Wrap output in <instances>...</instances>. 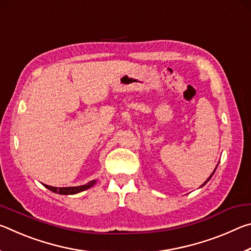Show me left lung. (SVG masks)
<instances>
[{
	"label": "left lung",
	"instance_id": "obj_1",
	"mask_svg": "<svg viewBox=\"0 0 251 251\" xmlns=\"http://www.w3.org/2000/svg\"><path fill=\"white\" fill-rule=\"evenodd\" d=\"M216 168H217V167H216ZM215 171H216V169H215ZM215 171H214V173H215ZM214 173H212V174H211V175H210V177H209V178H208V179H207V180H206L205 182H203V184H202V186H203V185H205V184H206V182H207L208 180H209V179H210V178H211V176H212V175H214Z\"/></svg>",
	"mask_w": 251,
	"mask_h": 251
}]
</instances>
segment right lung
<instances>
[{
  "label": "right lung",
  "mask_w": 251,
  "mask_h": 251,
  "mask_svg": "<svg viewBox=\"0 0 251 251\" xmlns=\"http://www.w3.org/2000/svg\"><path fill=\"white\" fill-rule=\"evenodd\" d=\"M95 184V180L87 182V184H85L83 186H76V187H53V186H49V185H44L46 188L52 190L53 193H58L61 195H73V194H77L83 192V190H86L88 188H91V187Z\"/></svg>",
  "instance_id": "add662e5"
}]
</instances>
